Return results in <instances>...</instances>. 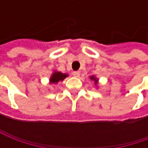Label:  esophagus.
Returning a JSON list of instances; mask_svg holds the SVG:
<instances>
[{"instance_id": "1", "label": "esophagus", "mask_w": 148, "mask_h": 148, "mask_svg": "<svg viewBox=\"0 0 148 148\" xmlns=\"http://www.w3.org/2000/svg\"><path fill=\"white\" fill-rule=\"evenodd\" d=\"M80 74H81V73H80V71H75L72 72V75H73L75 77H78L79 76H80Z\"/></svg>"}]
</instances>
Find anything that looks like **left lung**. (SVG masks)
<instances>
[{"instance_id":"left-lung-1","label":"left lung","mask_w":148,"mask_h":148,"mask_svg":"<svg viewBox=\"0 0 148 148\" xmlns=\"http://www.w3.org/2000/svg\"><path fill=\"white\" fill-rule=\"evenodd\" d=\"M90 80H92V81H94V82H95V85H96V84L98 83V79H97L96 77H95L94 76H91V77H90Z\"/></svg>"}]
</instances>
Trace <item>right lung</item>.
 Returning a JSON list of instances; mask_svg holds the SVG:
<instances>
[{
  "label": "right lung",
  "mask_w": 148,
  "mask_h": 148,
  "mask_svg": "<svg viewBox=\"0 0 148 148\" xmlns=\"http://www.w3.org/2000/svg\"><path fill=\"white\" fill-rule=\"evenodd\" d=\"M68 75L67 74H65V73H62L60 71H54L53 73L52 74V76L50 77L49 81H50V83H58L60 81H63L65 79L66 77H67Z\"/></svg>",
  "instance_id": "add662e5"
}]
</instances>
